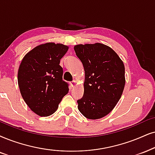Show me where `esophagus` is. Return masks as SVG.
<instances>
[{"label": "esophagus", "instance_id": "34e87169", "mask_svg": "<svg viewBox=\"0 0 155 155\" xmlns=\"http://www.w3.org/2000/svg\"><path fill=\"white\" fill-rule=\"evenodd\" d=\"M76 84V80H73V81L70 82V86H71V87H74V86H75Z\"/></svg>", "mask_w": 155, "mask_h": 155}]
</instances>
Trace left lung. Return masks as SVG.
<instances>
[{"label": "left lung", "instance_id": "8db88e82", "mask_svg": "<svg viewBox=\"0 0 155 155\" xmlns=\"http://www.w3.org/2000/svg\"><path fill=\"white\" fill-rule=\"evenodd\" d=\"M85 71L84 96L78 109L86 118L98 119L110 113L122 94L125 68L116 52L100 43L74 46Z\"/></svg>", "mask_w": 155, "mask_h": 155}]
</instances>
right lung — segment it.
<instances>
[{
  "mask_svg": "<svg viewBox=\"0 0 155 155\" xmlns=\"http://www.w3.org/2000/svg\"><path fill=\"white\" fill-rule=\"evenodd\" d=\"M68 46L46 43L37 46L25 55L18 71V84L23 100L35 114L48 117L57 110L68 92L63 81L60 60Z\"/></svg>",
  "mask_w": 155,
  "mask_h": 155,
  "instance_id": "add662e5",
  "label": "right lung"
}]
</instances>
